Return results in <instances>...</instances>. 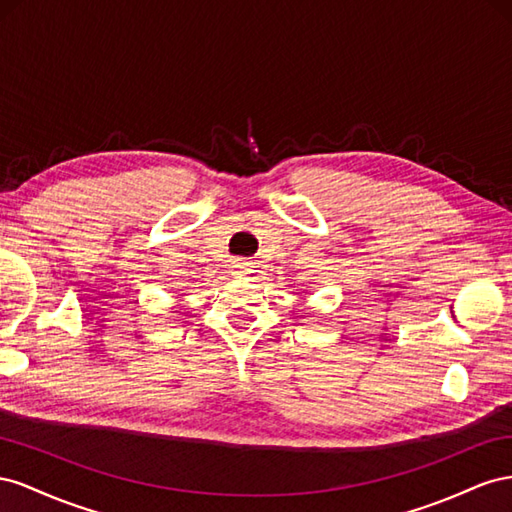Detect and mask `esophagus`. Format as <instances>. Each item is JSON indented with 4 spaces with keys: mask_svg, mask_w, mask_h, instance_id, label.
<instances>
[{
    "mask_svg": "<svg viewBox=\"0 0 512 512\" xmlns=\"http://www.w3.org/2000/svg\"><path fill=\"white\" fill-rule=\"evenodd\" d=\"M231 270H233V274H236V276H242V274H246L248 270H251V261H246V259H238V261H233Z\"/></svg>",
    "mask_w": 512,
    "mask_h": 512,
    "instance_id": "esophagus-1",
    "label": "esophagus"
}]
</instances>
